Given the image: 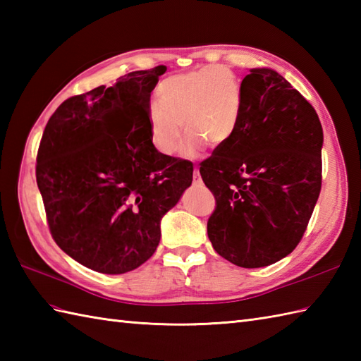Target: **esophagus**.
Here are the masks:
<instances>
[{
	"instance_id": "34e87169",
	"label": "esophagus",
	"mask_w": 361,
	"mask_h": 361,
	"mask_svg": "<svg viewBox=\"0 0 361 361\" xmlns=\"http://www.w3.org/2000/svg\"><path fill=\"white\" fill-rule=\"evenodd\" d=\"M194 183L195 185H200L202 183V176H200V171H198V167L194 169Z\"/></svg>"
}]
</instances>
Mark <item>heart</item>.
<instances>
[{
    "mask_svg": "<svg viewBox=\"0 0 361 361\" xmlns=\"http://www.w3.org/2000/svg\"><path fill=\"white\" fill-rule=\"evenodd\" d=\"M243 106L242 85L224 65H208L163 79L149 106L150 141L161 155L171 157L189 133L183 155L195 157L206 142L226 144L239 127Z\"/></svg>",
    "mask_w": 361,
    "mask_h": 361,
    "instance_id": "obj_1",
    "label": "heart"
}]
</instances>
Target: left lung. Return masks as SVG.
<instances>
[{
	"label": "left lung",
	"instance_id": "obj_1",
	"mask_svg": "<svg viewBox=\"0 0 361 361\" xmlns=\"http://www.w3.org/2000/svg\"><path fill=\"white\" fill-rule=\"evenodd\" d=\"M239 127L200 163L216 197L208 237L243 268L278 262L301 242L321 190L323 127L315 109L273 70L242 80Z\"/></svg>",
	"mask_w": 361,
	"mask_h": 361
}]
</instances>
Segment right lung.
I'll return each mask as SVG.
<instances>
[{"mask_svg": "<svg viewBox=\"0 0 361 361\" xmlns=\"http://www.w3.org/2000/svg\"><path fill=\"white\" fill-rule=\"evenodd\" d=\"M166 70L66 99L44 127L35 176L51 235L94 271L122 274L150 259L161 219L192 183V163L150 141V93Z\"/></svg>", "mask_w": 361, "mask_h": 361, "instance_id": "add662e5", "label": "right lung"}]
</instances>
